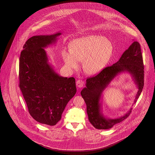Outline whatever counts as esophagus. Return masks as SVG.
<instances>
[{"instance_id":"34e87169","label":"esophagus","mask_w":155,"mask_h":155,"mask_svg":"<svg viewBox=\"0 0 155 155\" xmlns=\"http://www.w3.org/2000/svg\"><path fill=\"white\" fill-rule=\"evenodd\" d=\"M76 86L79 87V88H81L84 85V82L82 81V80H78L76 82Z\"/></svg>"}]
</instances>
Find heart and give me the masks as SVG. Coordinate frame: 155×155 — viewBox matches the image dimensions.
<instances>
[{"instance_id":"1","label":"heart","mask_w":155,"mask_h":155,"mask_svg":"<svg viewBox=\"0 0 155 155\" xmlns=\"http://www.w3.org/2000/svg\"><path fill=\"white\" fill-rule=\"evenodd\" d=\"M112 44L104 36L91 35L75 40L72 48L63 50L62 55L66 67L73 70L84 60V68L89 75L100 72L109 63L112 55Z\"/></svg>"}]
</instances>
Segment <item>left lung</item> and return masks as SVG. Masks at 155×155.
Instances as JSON below:
<instances>
[{
  "label": "left lung",
  "instance_id": "8db88e82",
  "mask_svg": "<svg viewBox=\"0 0 155 155\" xmlns=\"http://www.w3.org/2000/svg\"><path fill=\"white\" fill-rule=\"evenodd\" d=\"M144 67L140 45L133 40V43L122 54L117 62L106 67L96 76L88 78L86 87L81 95L86 105V111L90 122L96 129L106 130L122 122L129 117L132 107L124 115L111 119L106 117L102 110V95L112 80L122 73H128L138 89L134 103L140 95L144 85Z\"/></svg>",
  "mask_w": 155,
  "mask_h": 155
}]
</instances>
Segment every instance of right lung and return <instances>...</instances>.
I'll use <instances>...</instances> for the list:
<instances>
[{
  "mask_svg": "<svg viewBox=\"0 0 155 155\" xmlns=\"http://www.w3.org/2000/svg\"><path fill=\"white\" fill-rule=\"evenodd\" d=\"M59 31L31 37L19 59V87L30 115L36 121L55 125L76 92L75 79L56 73L45 49L55 45Z\"/></svg>",
  "mask_w": 155,
  "mask_h": 155,
  "instance_id": "right-lung-1",
  "label": "right lung"
}]
</instances>
